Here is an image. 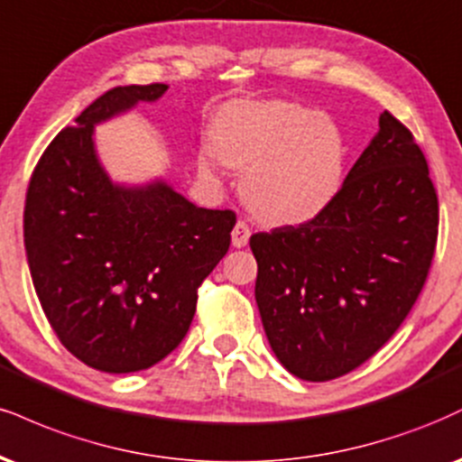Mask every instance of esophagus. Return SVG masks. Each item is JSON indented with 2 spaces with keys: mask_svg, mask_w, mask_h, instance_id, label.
Wrapping results in <instances>:
<instances>
[{
  "mask_svg": "<svg viewBox=\"0 0 462 462\" xmlns=\"http://www.w3.org/2000/svg\"><path fill=\"white\" fill-rule=\"evenodd\" d=\"M249 236H252V227L245 221H236L235 230H232V245L235 247H245Z\"/></svg>",
  "mask_w": 462,
  "mask_h": 462,
  "instance_id": "34e87169",
  "label": "esophagus"
}]
</instances>
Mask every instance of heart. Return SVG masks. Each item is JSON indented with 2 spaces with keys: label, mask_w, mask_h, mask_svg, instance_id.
Listing matches in <instances>:
<instances>
[{
  "label": "heart",
  "mask_w": 462,
  "mask_h": 462,
  "mask_svg": "<svg viewBox=\"0 0 462 462\" xmlns=\"http://www.w3.org/2000/svg\"><path fill=\"white\" fill-rule=\"evenodd\" d=\"M217 157L245 170L243 198L266 224H301L329 207L342 185L346 146L329 116L288 101H243L213 125ZM202 168L213 170L210 154Z\"/></svg>",
  "instance_id": "1"
}]
</instances>
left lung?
<instances>
[{
    "instance_id": "obj_1",
    "label": "left lung",
    "mask_w": 462,
    "mask_h": 462,
    "mask_svg": "<svg viewBox=\"0 0 462 462\" xmlns=\"http://www.w3.org/2000/svg\"><path fill=\"white\" fill-rule=\"evenodd\" d=\"M437 235L439 199L424 152L385 111L329 207L249 238L255 303L286 370L320 383L365 364L418 301Z\"/></svg>"
}]
</instances>
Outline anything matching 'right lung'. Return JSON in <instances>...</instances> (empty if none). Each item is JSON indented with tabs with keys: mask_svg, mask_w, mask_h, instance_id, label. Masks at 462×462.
Here are the masks:
<instances>
[{
	"mask_svg": "<svg viewBox=\"0 0 462 462\" xmlns=\"http://www.w3.org/2000/svg\"><path fill=\"white\" fill-rule=\"evenodd\" d=\"M165 83L111 88L53 137L25 196V252L38 301L69 353L94 370L152 368L187 336L198 288L230 249L235 210L191 204L163 182L111 185L97 122Z\"/></svg>",
	"mask_w": 462,
	"mask_h": 462,
	"instance_id": "right-lung-1",
	"label": "right lung"
}]
</instances>
